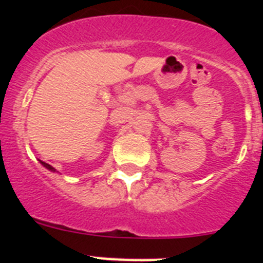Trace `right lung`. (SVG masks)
<instances>
[{
    "instance_id": "obj_1",
    "label": "right lung",
    "mask_w": 263,
    "mask_h": 263,
    "mask_svg": "<svg viewBox=\"0 0 263 263\" xmlns=\"http://www.w3.org/2000/svg\"><path fill=\"white\" fill-rule=\"evenodd\" d=\"M41 163H42V166H43V167H46V168H47L48 171H51V173H55V171H57V170L53 168V167L51 166V164L46 163V162H42V160H41Z\"/></svg>"
}]
</instances>
